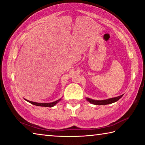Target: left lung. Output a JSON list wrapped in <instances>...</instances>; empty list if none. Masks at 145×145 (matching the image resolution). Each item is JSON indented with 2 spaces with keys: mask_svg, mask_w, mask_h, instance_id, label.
Masks as SVG:
<instances>
[{
  "mask_svg": "<svg viewBox=\"0 0 145 145\" xmlns=\"http://www.w3.org/2000/svg\"><path fill=\"white\" fill-rule=\"evenodd\" d=\"M123 95H121L120 96L116 97V98H110L108 99H105V100H94L90 98H87V100L89 102H90L91 103H93L94 105H108V104H111L113 103H115L117 101L118 99H120Z\"/></svg>",
  "mask_w": 145,
  "mask_h": 145,
  "instance_id": "left-lung-1",
  "label": "left lung"
}]
</instances>
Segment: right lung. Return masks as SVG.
Returning a JSON list of instances; mask_svg holds the SVG:
<instances>
[{
	"instance_id": "right-lung-1",
	"label": "right lung",
	"mask_w": 145,
	"mask_h": 145,
	"mask_svg": "<svg viewBox=\"0 0 145 145\" xmlns=\"http://www.w3.org/2000/svg\"><path fill=\"white\" fill-rule=\"evenodd\" d=\"M27 100V99H26ZM61 99H59L58 100H57L56 101H54L52 103H36V102H33V101H28V100H27V101L29 103H30L31 104L36 105V106H46V107H52L54 106L55 105H56L57 103H58Z\"/></svg>"
}]
</instances>
